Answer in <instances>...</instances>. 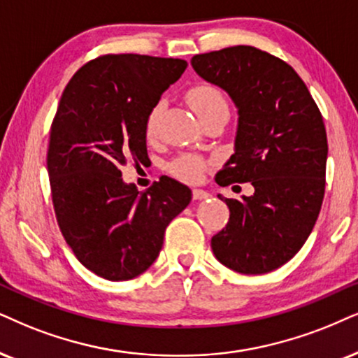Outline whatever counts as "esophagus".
Masks as SVG:
<instances>
[{
    "label": "esophagus",
    "mask_w": 358,
    "mask_h": 358,
    "mask_svg": "<svg viewBox=\"0 0 358 358\" xmlns=\"http://www.w3.org/2000/svg\"><path fill=\"white\" fill-rule=\"evenodd\" d=\"M211 194L210 193H206L205 189H193V200H198V201H201V200H208V198H210Z\"/></svg>",
    "instance_id": "1"
}]
</instances>
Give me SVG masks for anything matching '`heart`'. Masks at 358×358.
<instances>
[{
	"label": "heart",
	"instance_id": "heart-1",
	"mask_svg": "<svg viewBox=\"0 0 358 358\" xmlns=\"http://www.w3.org/2000/svg\"><path fill=\"white\" fill-rule=\"evenodd\" d=\"M187 99L189 106H192L194 110V114L198 115L200 120L216 114H229L228 99H226L223 90L216 87L215 84L200 83L193 85V87L188 90ZM160 112L162 103H157V106H153L150 114L147 117L145 130L148 138L157 137ZM170 170L171 173L178 176V178L185 180V182H196V180H200L203 170H205V162L194 155H182L171 162Z\"/></svg>",
	"mask_w": 358,
	"mask_h": 358
}]
</instances>
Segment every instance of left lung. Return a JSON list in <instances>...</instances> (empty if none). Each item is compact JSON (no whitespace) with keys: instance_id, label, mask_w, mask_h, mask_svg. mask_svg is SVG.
Here are the masks:
<instances>
[{"instance_id":"1","label":"left lung","mask_w":358,"mask_h":358,"mask_svg":"<svg viewBox=\"0 0 358 358\" xmlns=\"http://www.w3.org/2000/svg\"><path fill=\"white\" fill-rule=\"evenodd\" d=\"M192 66L238 108L234 153L216 183L255 187L241 200L218 194L229 221L211 238L213 255L236 273H271L304 246L322 206L329 152L322 115L297 72L261 49L198 54Z\"/></svg>"}]
</instances>
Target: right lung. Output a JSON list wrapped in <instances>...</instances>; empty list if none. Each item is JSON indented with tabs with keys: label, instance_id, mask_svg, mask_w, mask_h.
I'll use <instances>...</instances> for the list:
<instances>
[{
	"label": "right lung",
	"instance_id": "obj_1",
	"mask_svg": "<svg viewBox=\"0 0 358 358\" xmlns=\"http://www.w3.org/2000/svg\"><path fill=\"white\" fill-rule=\"evenodd\" d=\"M187 66L107 54L80 67L62 92L48 150L54 211L76 257L103 279L145 273L166 226L192 201V189L170 176L145 192L122 178L127 162L148 158L147 117Z\"/></svg>",
	"mask_w": 358,
	"mask_h": 358
}]
</instances>
